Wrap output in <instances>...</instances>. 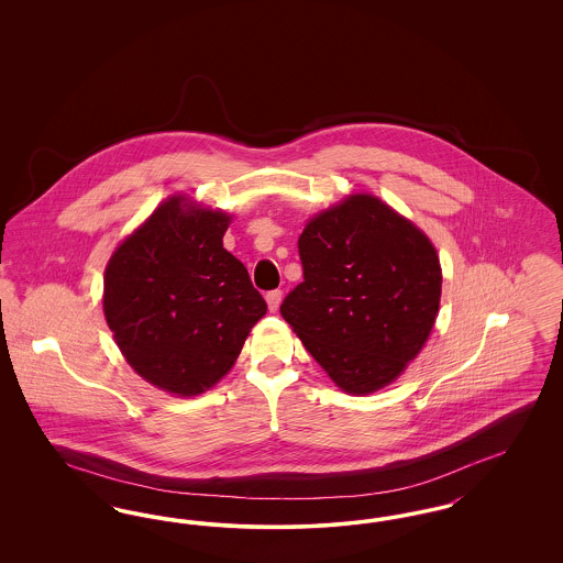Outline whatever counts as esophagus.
Listing matches in <instances>:
<instances>
[{
    "instance_id": "34e87169",
    "label": "esophagus",
    "mask_w": 563,
    "mask_h": 563,
    "mask_svg": "<svg viewBox=\"0 0 563 563\" xmlns=\"http://www.w3.org/2000/svg\"><path fill=\"white\" fill-rule=\"evenodd\" d=\"M280 299H283V291L280 289H274L266 294V301H268L269 312H276L278 306H280Z\"/></svg>"
}]
</instances>
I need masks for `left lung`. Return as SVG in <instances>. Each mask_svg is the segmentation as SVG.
I'll use <instances>...</instances> for the list:
<instances>
[{"label": "left lung", "instance_id": "obj_1", "mask_svg": "<svg viewBox=\"0 0 563 563\" xmlns=\"http://www.w3.org/2000/svg\"><path fill=\"white\" fill-rule=\"evenodd\" d=\"M303 283L283 319L349 395L395 382L427 344L441 299L429 236L372 194L312 217L299 241Z\"/></svg>", "mask_w": 563, "mask_h": 563}]
</instances>
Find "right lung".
Returning <instances> with one entry per match:
<instances>
[{
	"mask_svg": "<svg viewBox=\"0 0 563 563\" xmlns=\"http://www.w3.org/2000/svg\"><path fill=\"white\" fill-rule=\"evenodd\" d=\"M230 214L170 196L122 242L106 268L103 312L136 374L196 397L232 369L268 306L223 249Z\"/></svg>",
	"mask_w": 563,
	"mask_h": 563,
	"instance_id": "add662e5",
	"label": "right lung"
}]
</instances>
